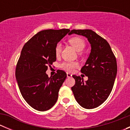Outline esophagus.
Masks as SVG:
<instances>
[{
  "mask_svg": "<svg viewBox=\"0 0 130 130\" xmlns=\"http://www.w3.org/2000/svg\"><path fill=\"white\" fill-rule=\"evenodd\" d=\"M67 76L68 78H70V77H71L72 76V75L70 73L68 72V73H67Z\"/></svg>",
  "mask_w": 130,
  "mask_h": 130,
  "instance_id": "obj_1",
  "label": "esophagus"
}]
</instances>
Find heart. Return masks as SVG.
Wrapping results in <instances>:
<instances>
[{
  "label": "heart",
  "mask_w": 130,
  "mask_h": 130,
  "mask_svg": "<svg viewBox=\"0 0 130 130\" xmlns=\"http://www.w3.org/2000/svg\"><path fill=\"white\" fill-rule=\"evenodd\" d=\"M69 43L77 51V52H81L83 50L84 48L86 46V43L85 41L80 37L78 36H75V37L72 38L69 40ZM61 51V44L60 43H58L56 45L55 49V52L57 56L60 55ZM61 68L63 70H66L68 72H72L75 69L78 67V63L75 61H67V62L63 63L61 65Z\"/></svg>",
  "instance_id": "obj_1"
}]
</instances>
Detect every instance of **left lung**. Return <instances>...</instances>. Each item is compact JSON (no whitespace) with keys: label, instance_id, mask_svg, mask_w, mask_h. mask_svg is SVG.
I'll use <instances>...</instances> for the list:
<instances>
[{"label":"left lung","instance_id":"8db88e82","mask_svg":"<svg viewBox=\"0 0 130 130\" xmlns=\"http://www.w3.org/2000/svg\"><path fill=\"white\" fill-rule=\"evenodd\" d=\"M76 34L87 38L91 50L81 72L88 77L87 81L73 75L75 84L72 90L77 103L86 109H94L107 99L117 74V63L107 41L90 29H73Z\"/></svg>","mask_w":130,"mask_h":130}]
</instances>
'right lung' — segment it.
<instances>
[{"instance_id": "obj_1", "label": "right lung", "mask_w": 130, "mask_h": 130, "mask_svg": "<svg viewBox=\"0 0 130 130\" xmlns=\"http://www.w3.org/2000/svg\"><path fill=\"white\" fill-rule=\"evenodd\" d=\"M70 30L46 29L38 32L23 46L15 69V78L26 103L35 109L44 111L57 102L58 92L67 77L63 70H57L48 77V65L56 61L55 49Z\"/></svg>"}]
</instances>
